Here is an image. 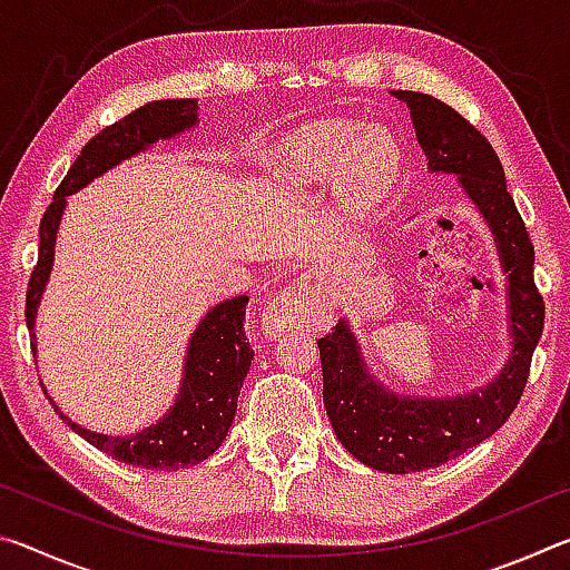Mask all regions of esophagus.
Here are the masks:
<instances>
[{"instance_id": "1", "label": "esophagus", "mask_w": 570, "mask_h": 570, "mask_svg": "<svg viewBox=\"0 0 570 570\" xmlns=\"http://www.w3.org/2000/svg\"><path fill=\"white\" fill-rule=\"evenodd\" d=\"M322 276H306L302 282L288 284L284 292H278L272 302L264 306L262 326L268 336L284 334L298 324H308L316 320V314L324 308V282Z\"/></svg>"}]
</instances>
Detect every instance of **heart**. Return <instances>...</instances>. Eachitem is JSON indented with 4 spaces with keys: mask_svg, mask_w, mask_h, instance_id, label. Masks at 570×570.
<instances>
[{
    "mask_svg": "<svg viewBox=\"0 0 570 570\" xmlns=\"http://www.w3.org/2000/svg\"><path fill=\"white\" fill-rule=\"evenodd\" d=\"M387 140L390 135L380 128H366L354 132L352 125L330 122L304 132L296 142L294 163L304 176L330 178L340 173V178L350 188L370 186L374 178V166L364 163V150H374V140Z\"/></svg>",
    "mask_w": 570,
    "mask_h": 570,
    "instance_id": "heart-1",
    "label": "heart"
}]
</instances>
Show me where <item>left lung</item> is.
<instances>
[{"mask_svg": "<svg viewBox=\"0 0 570 570\" xmlns=\"http://www.w3.org/2000/svg\"><path fill=\"white\" fill-rule=\"evenodd\" d=\"M410 108L428 168L458 173V183L493 230L508 276V320L513 352L485 387L455 397L394 394L370 374L346 320L322 336L324 407L334 435L374 470L404 475L438 468L480 445L505 424L525 390L530 360L543 334L546 304L533 282L535 250L515 200L505 188L498 153L475 125L432 95L392 90Z\"/></svg>", "mask_w": 570, "mask_h": 570, "instance_id": "1", "label": "left lung"}]
</instances>
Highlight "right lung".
<instances>
[{"mask_svg": "<svg viewBox=\"0 0 570 570\" xmlns=\"http://www.w3.org/2000/svg\"><path fill=\"white\" fill-rule=\"evenodd\" d=\"M196 122L198 102L193 98L148 102L125 115L122 120L102 128L75 158L40 220V256H37V266L30 276V286H27L24 304V320L35 354L37 306H40L47 278L52 272L55 238L67 196L85 188L88 183L102 176L105 170L118 166V163L132 158L135 153H142L158 140L176 138ZM246 304L248 296L226 298L200 320L188 342L178 397L173 402V407L150 428L128 438L100 435V432L85 430L70 417H65L52 400L50 404L65 420L67 428H72L77 435L102 450L105 455L128 462V465L146 470H178L198 465V462L214 455L220 442L226 440L236 414L240 384H244L250 360H254V350L248 346L244 332Z\"/></svg>", "mask_w": 570, "mask_h": 570, "instance_id": "obj_1", "label": "right lung"}]
</instances>
